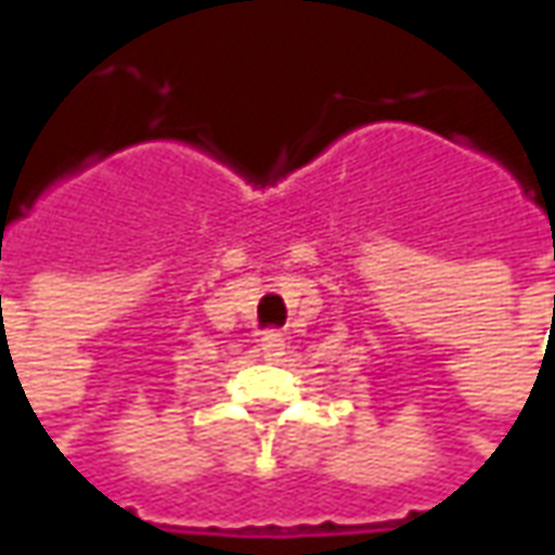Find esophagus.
Instances as JSON below:
<instances>
[{"label": "esophagus", "mask_w": 555, "mask_h": 555, "mask_svg": "<svg viewBox=\"0 0 555 555\" xmlns=\"http://www.w3.org/2000/svg\"><path fill=\"white\" fill-rule=\"evenodd\" d=\"M261 353H264V360L276 362L285 353V336L279 330H267L261 336Z\"/></svg>", "instance_id": "34e87169"}]
</instances>
